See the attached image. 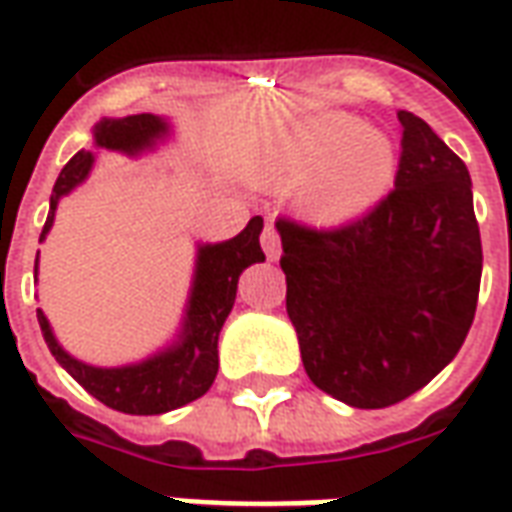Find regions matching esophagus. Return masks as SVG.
<instances>
[{"label":"esophagus","mask_w":512,"mask_h":512,"mask_svg":"<svg viewBox=\"0 0 512 512\" xmlns=\"http://www.w3.org/2000/svg\"><path fill=\"white\" fill-rule=\"evenodd\" d=\"M262 248H264V253H267V259H270V262H275V259L281 256V234H278V228H275L273 223H267V226H264Z\"/></svg>","instance_id":"esophagus-1"}]
</instances>
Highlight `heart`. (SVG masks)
I'll use <instances>...</instances> for the list:
<instances>
[{
	"label": "heart",
	"mask_w": 512,
	"mask_h": 512,
	"mask_svg": "<svg viewBox=\"0 0 512 512\" xmlns=\"http://www.w3.org/2000/svg\"><path fill=\"white\" fill-rule=\"evenodd\" d=\"M267 173L284 184L306 181L303 206L308 212L320 220H344L369 209L386 192L394 151L361 118L325 112L286 134Z\"/></svg>",
	"instance_id": "obj_1"
}]
</instances>
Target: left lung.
Returning a JSON list of instances; mask_svg holds the SVG:
<instances>
[{"label":"left lung","instance_id":"1","mask_svg":"<svg viewBox=\"0 0 512 512\" xmlns=\"http://www.w3.org/2000/svg\"><path fill=\"white\" fill-rule=\"evenodd\" d=\"M394 190L336 228L278 217L286 314L311 383L389 408L458 355L477 311L480 226L463 159L400 110Z\"/></svg>","mask_w":512,"mask_h":512}]
</instances>
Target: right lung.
I'll return each instance as SVG.
<instances>
[{
	"mask_svg": "<svg viewBox=\"0 0 512 512\" xmlns=\"http://www.w3.org/2000/svg\"><path fill=\"white\" fill-rule=\"evenodd\" d=\"M165 134H168V123L151 112H143V115H126V118H104L96 123L93 140L99 148L140 154ZM90 168H93V154L76 151L74 157L68 159V165L60 170L52 198H49V217H46L41 239L52 228L54 209L60 204V198L88 179ZM262 228V217H253L234 239L198 248V264H195V281H192L184 328H181L179 342L168 347L165 353H157L143 364L115 366V369L82 364L57 344L49 320L43 317V311H38L43 339L65 372L112 411L154 416V413L173 411L204 397L209 386L215 383L217 336L234 308L239 275L250 264L264 262V250L259 245ZM35 273H38V259H35Z\"/></svg>",
	"mask_w": 512,
	"mask_h": 512,
	"instance_id": "1",
	"label": "right lung"
}]
</instances>
